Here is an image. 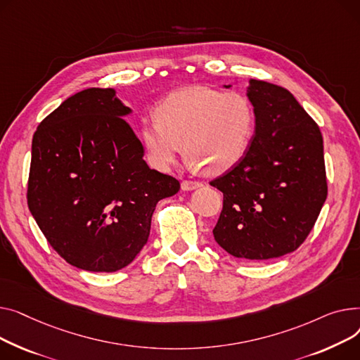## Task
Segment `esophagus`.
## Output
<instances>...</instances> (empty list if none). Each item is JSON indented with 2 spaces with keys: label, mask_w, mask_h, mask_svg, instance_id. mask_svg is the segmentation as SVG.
Segmentation results:
<instances>
[{
  "label": "esophagus",
  "mask_w": 360,
  "mask_h": 360,
  "mask_svg": "<svg viewBox=\"0 0 360 360\" xmlns=\"http://www.w3.org/2000/svg\"><path fill=\"white\" fill-rule=\"evenodd\" d=\"M202 187V183L199 181H188V180H184L181 183V190H184V192H192V190H196Z\"/></svg>",
  "instance_id": "34e87169"
}]
</instances>
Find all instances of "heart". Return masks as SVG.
<instances>
[{
  "label": "heart",
  "mask_w": 360,
  "mask_h": 360,
  "mask_svg": "<svg viewBox=\"0 0 360 360\" xmlns=\"http://www.w3.org/2000/svg\"><path fill=\"white\" fill-rule=\"evenodd\" d=\"M154 119L139 129L146 160L154 168L167 172L183 145L188 162L206 176H219L245 154L255 128V109L241 93L195 86L161 100Z\"/></svg>",
  "instance_id": "obj_1"
}]
</instances>
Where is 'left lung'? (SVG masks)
Returning <instances> with one entry per match:
<instances>
[{
  "label": "left lung",
  "instance_id": "obj_1",
  "mask_svg": "<svg viewBox=\"0 0 360 360\" xmlns=\"http://www.w3.org/2000/svg\"><path fill=\"white\" fill-rule=\"evenodd\" d=\"M247 98L255 135L238 164L210 181L224 193L214 237L231 256L263 262L297 250L319 218L327 199L324 146L286 89L248 79Z\"/></svg>",
  "mask_w": 360,
  "mask_h": 360
}]
</instances>
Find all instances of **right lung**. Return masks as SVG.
<instances>
[{
    "label": "right lung",
    "instance_id": "right-lung-1",
    "mask_svg": "<svg viewBox=\"0 0 360 360\" xmlns=\"http://www.w3.org/2000/svg\"><path fill=\"white\" fill-rule=\"evenodd\" d=\"M115 89H87L60 103L32 142L27 205L58 255L89 271H116L148 241L161 199L180 190L148 167Z\"/></svg>",
    "mask_w": 360,
    "mask_h": 360
}]
</instances>
